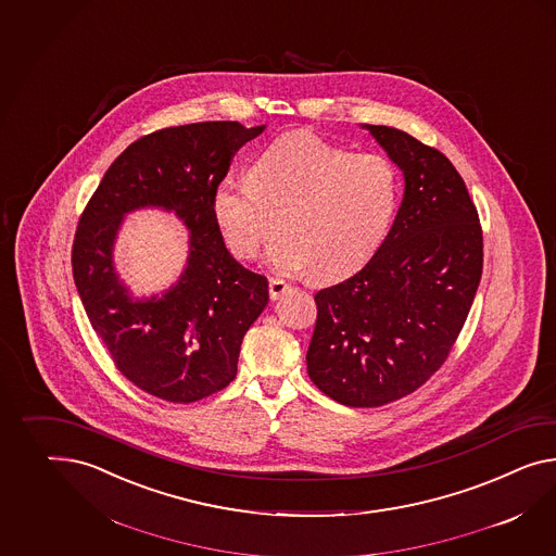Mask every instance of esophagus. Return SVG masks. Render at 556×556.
<instances>
[{
  "label": "esophagus",
  "mask_w": 556,
  "mask_h": 556,
  "mask_svg": "<svg viewBox=\"0 0 556 556\" xmlns=\"http://www.w3.org/2000/svg\"><path fill=\"white\" fill-rule=\"evenodd\" d=\"M290 290V285L282 278H270V299L278 300Z\"/></svg>",
  "instance_id": "1"
}]
</instances>
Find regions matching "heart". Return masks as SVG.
I'll return each mask as SVG.
<instances>
[{
	"instance_id": "1",
	"label": "heart",
	"mask_w": 556,
	"mask_h": 556,
	"mask_svg": "<svg viewBox=\"0 0 556 556\" xmlns=\"http://www.w3.org/2000/svg\"><path fill=\"white\" fill-rule=\"evenodd\" d=\"M397 210V172L379 153H353L311 130L288 132L257 153L250 177L215 187V224L240 260L257 256L280 214L268 260L318 282L358 270Z\"/></svg>"
}]
</instances>
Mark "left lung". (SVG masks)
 <instances>
[{"mask_svg": "<svg viewBox=\"0 0 556 556\" xmlns=\"http://www.w3.org/2000/svg\"><path fill=\"white\" fill-rule=\"evenodd\" d=\"M403 172L397 217L375 256L314 294L313 383L349 407L419 389L450 355L482 278L476 205L452 161L399 128L365 125Z\"/></svg>", "mask_w": 556, "mask_h": 556, "instance_id": "1", "label": "left lung"}]
</instances>
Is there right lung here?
<instances>
[{"mask_svg": "<svg viewBox=\"0 0 556 556\" xmlns=\"http://www.w3.org/2000/svg\"><path fill=\"white\" fill-rule=\"evenodd\" d=\"M264 128L210 121L144 135L114 159L80 215L72 274L86 316L116 369L153 397L193 403L228 387L243 334L268 304L266 276L229 254L212 212L236 151ZM143 206L187 224L190 256L169 291L132 300L112 248L124 215Z\"/></svg>", "mask_w": 556, "mask_h": 556, "instance_id": "add662e5", "label": "right lung"}]
</instances>
